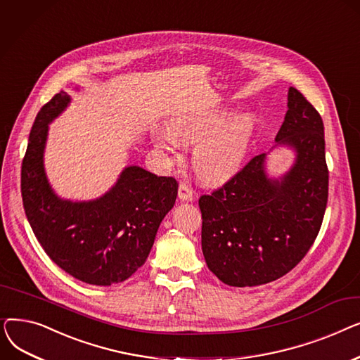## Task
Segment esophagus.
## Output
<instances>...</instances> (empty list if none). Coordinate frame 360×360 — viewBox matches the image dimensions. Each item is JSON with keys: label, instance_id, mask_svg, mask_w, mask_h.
<instances>
[{"label": "esophagus", "instance_id": "1", "mask_svg": "<svg viewBox=\"0 0 360 360\" xmlns=\"http://www.w3.org/2000/svg\"><path fill=\"white\" fill-rule=\"evenodd\" d=\"M179 200L181 201H193L194 200V191L191 190V186L185 184V182H181L179 184Z\"/></svg>", "mask_w": 360, "mask_h": 360}]
</instances>
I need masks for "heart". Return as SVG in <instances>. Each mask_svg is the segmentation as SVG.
<instances>
[{
  "mask_svg": "<svg viewBox=\"0 0 360 360\" xmlns=\"http://www.w3.org/2000/svg\"><path fill=\"white\" fill-rule=\"evenodd\" d=\"M169 131L155 136L159 148L197 141L193 148L195 174L205 182H221L233 176L248 155L254 132L251 113H238L228 120V112L182 113L167 124Z\"/></svg>",
  "mask_w": 360,
  "mask_h": 360,
  "instance_id": "obj_1",
  "label": "heart"
}]
</instances>
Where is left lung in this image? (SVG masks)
Returning a JSON list of instances; mask_svg holds the SVG:
<instances>
[{"label": "left lung", "mask_w": 360, "mask_h": 360, "mask_svg": "<svg viewBox=\"0 0 360 360\" xmlns=\"http://www.w3.org/2000/svg\"><path fill=\"white\" fill-rule=\"evenodd\" d=\"M274 147L295 151L285 174L270 176L262 153L198 201L202 255L224 285L252 288L283 277L307 255L323 223L328 198L324 124L295 87H289Z\"/></svg>", "instance_id": "8db88e82"}]
</instances>
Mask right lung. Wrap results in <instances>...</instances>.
Returning a JSON list of instances; mask_svg holds the SVG:
<instances>
[{
    "label": "right lung",
    "instance_id": "right-lung-1",
    "mask_svg": "<svg viewBox=\"0 0 360 360\" xmlns=\"http://www.w3.org/2000/svg\"><path fill=\"white\" fill-rule=\"evenodd\" d=\"M70 102L61 90L33 122L22 163L23 207L34 236L56 266L87 285L112 286L146 262L162 220L175 204L178 182L127 166L99 198L71 201L56 195L44 155L49 124Z\"/></svg>",
    "mask_w": 360,
    "mask_h": 360
}]
</instances>
